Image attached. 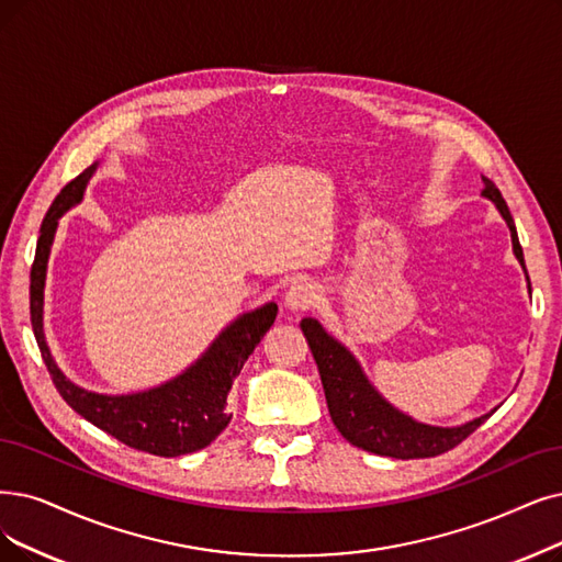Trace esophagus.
I'll return each mask as SVG.
<instances>
[{
  "mask_svg": "<svg viewBox=\"0 0 562 562\" xmlns=\"http://www.w3.org/2000/svg\"><path fill=\"white\" fill-rule=\"evenodd\" d=\"M318 300H321V290H318L316 283H311V281L293 283V285L285 290V295H283V304L290 311L311 308Z\"/></svg>",
  "mask_w": 562,
  "mask_h": 562,
  "instance_id": "obj_1",
  "label": "esophagus"
}]
</instances>
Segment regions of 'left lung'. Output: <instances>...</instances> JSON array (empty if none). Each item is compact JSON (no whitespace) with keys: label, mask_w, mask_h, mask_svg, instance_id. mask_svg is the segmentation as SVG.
Instances as JSON below:
<instances>
[{"label":"left lung","mask_w":562,"mask_h":562,"mask_svg":"<svg viewBox=\"0 0 562 562\" xmlns=\"http://www.w3.org/2000/svg\"><path fill=\"white\" fill-rule=\"evenodd\" d=\"M482 195L491 200L505 218L512 235V251L526 272L524 249L519 244V235H516V226L507 210V203L491 179L482 177ZM526 281L530 293L528 272ZM300 327L306 336L311 355L318 364L334 426L350 445L362 447L367 452L392 459L438 457L447 450H452L461 440H465L477 426H482L493 413H496V408H493L491 413L459 426H434L417 422L411 415L394 408L392 403L371 385V380L367 378L362 364L357 362V357L339 339H334L316 318H304Z\"/></svg>","instance_id":"8db88e82"}]
</instances>
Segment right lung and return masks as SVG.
<instances>
[{"label": "right lung", "mask_w": 562, "mask_h": 562, "mask_svg": "<svg viewBox=\"0 0 562 562\" xmlns=\"http://www.w3.org/2000/svg\"><path fill=\"white\" fill-rule=\"evenodd\" d=\"M97 168L99 161L71 179L59 191L41 223L30 274V313L41 357L61 398L101 431L133 450L156 457L198 452L228 426L233 415L226 411V398L233 380L239 375L254 348L262 341L265 331L274 325L279 306L267 302L254 311L239 313L231 325L218 331L216 339L191 367L156 387L131 394H101L76 385L64 375L50 352L46 329H43V304H46V274L59 218L82 203L85 189Z\"/></svg>", "instance_id": "1"}]
</instances>
